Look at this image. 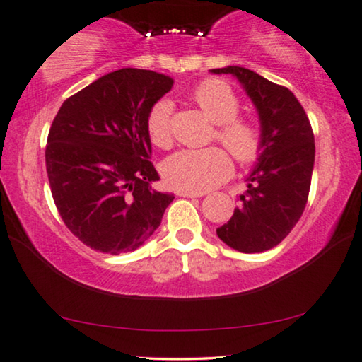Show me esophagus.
I'll use <instances>...</instances> for the list:
<instances>
[{"label": "esophagus", "instance_id": "esophagus-1", "mask_svg": "<svg viewBox=\"0 0 362 362\" xmlns=\"http://www.w3.org/2000/svg\"><path fill=\"white\" fill-rule=\"evenodd\" d=\"M180 197H200L204 196V192H187V191H177Z\"/></svg>", "mask_w": 362, "mask_h": 362}]
</instances>
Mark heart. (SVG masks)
Here are the masks:
<instances>
[{"label":"heart","mask_w":362,"mask_h":362,"mask_svg":"<svg viewBox=\"0 0 362 362\" xmlns=\"http://www.w3.org/2000/svg\"><path fill=\"white\" fill-rule=\"evenodd\" d=\"M191 97L214 121L212 141L223 144L239 165L257 162L264 148L262 127L254 118L238 115L241 100L230 84L221 79H205L194 88ZM171 111L173 105L166 98L157 100L147 111V136L160 148H168L173 142ZM162 173L166 185L177 191L204 192L231 176L233 162L226 150L218 146L182 148L165 160Z\"/></svg>","instance_id":"obj_1"}]
</instances>
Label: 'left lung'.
<instances>
[{"mask_svg": "<svg viewBox=\"0 0 362 362\" xmlns=\"http://www.w3.org/2000/svg\"><path fill=\"white\" fill-rule=\"evenodd\" d=\"M233 74L257 107L264 132L259 163L239 196V207L216 235L239 252L275 247L298 223L305 209L313 177L315 144L308 115L290 88L239 66L212 69Z\"/></svg>", "mask_w": 362, "mask_h": 362, "instance_id": "left-lung-1", "label": "left lung"}]
</instances>
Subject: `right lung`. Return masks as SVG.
<instances>
[{
	"instance_id": "obj_1",
	"label": "right lung",
	"mask_w": 362,
	"mask_h": 362,
	"mask_svg": "<svg viewBox=\"0 0 362 362\" xmlns=\"http://www.w3.org/2000/svg\"><path fill=\"white\" fill-rule=\"evenodd\" d=\"M158 72L123 68L66 98L49 127V189L68 230L93 251H136L153 235L175 196L157 192L148 108L171 90Z\"/></svg>"
}]
</instances>
